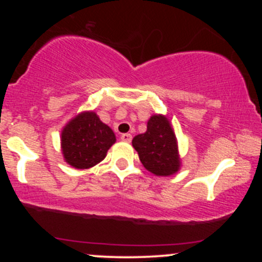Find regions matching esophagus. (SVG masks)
I'll return each instance as SVG.
<instances>
[{"label": "esophagus", "mask_w": 262, "mask_h": 262, "mask_svg": "<svg viewBox=\"0 0 262 262\" xmlns=\"http://www.w3.org/2000/svg\"><path fill=\"white\" fill-rule=\"evenodd\" d=\"M121 139L123 141H127V143H130V141H132V134H129V133L122 134L121 135Z\"/></svg>", "instance_id": "obj_1"}]
</instances>
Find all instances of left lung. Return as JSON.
<instances>
[{"label": "left lung", "instance_id": "obj_1", "mask_svg": "<svg viewBox=\"0 0 262 262\" xmlns=\"http://www.w3.org/2000/svg\"><path fill=\"white\" fill-rule=\"evenodd\" d=\"M134 149L141 164L156 176H170L180 169L177 140L169 119L154 116L149 119L146 132L133 138Z\"/></svg>", "mask_w": 262, "mask_h": 262}]
</instances>
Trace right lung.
Masks as SVG:
<instances>
[{
  "instance_id": "add662e5",
  "label": "right lung",
  "mask_w": 262,
  "mask_h": 262,
  "mask_svg": "<svg viewBox=\"0 0 262 262\" xmlns=\"http://www.w3.org/2000/svg\"><path fill=\"white\" fill-rule=\"evenodd\" d=\"M116 135L95 112H83L62 129L61 149L65 161L75 169H89L106 158Z\"/></svg>"
}]
</instances>
